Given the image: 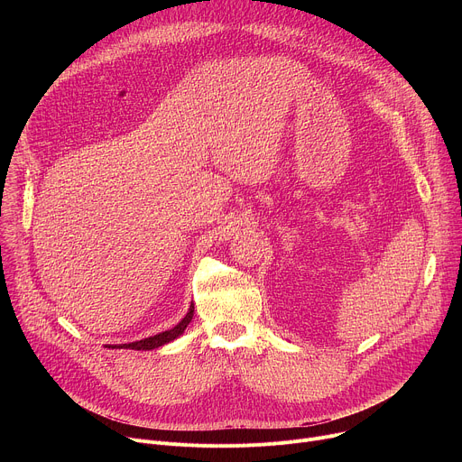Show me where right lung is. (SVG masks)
<instances>
[{
  "label": "right lung",
  "mask_w": 462,
  "mask_h": 462,
  "mask_svg": "<svg viewBox=\"0 0 462 462\" xmlns=\"http://www.w3.org/2000/svg\"><path fill=\"white\" fill-rule=\"evenodd\" d=\"M193 303L189 305L186 316L171 328H168V331H162L155 337H150V338H144V340H139V342H131V344H118V346H106L107 349H135V351H152V349H157V347H162L164 344H170L173 340H177L184 331L188 323L191 321L193 318Z\"/></svg>",
  "instance_id": "add662e5"
}]
</instances>
